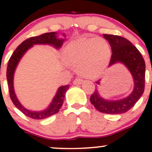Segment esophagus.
<instances>
[{
  "instance_id": "34e87169",
  "label": "esophagus",
  "mask_w": 152,
  "mask_h": 152,
  "mask_svg": "<svg viewBox=\"0 0 152 152\" xmlns=\"http://www.w3.org/2000/svg\"><path fill=\"white\" fill-rule=\"evenodd\" d=\"M83 82V79L80 77H77L74 79V84L78 85V84H81V83Z\"/></svg>"
}]
</instances>
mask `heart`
I'll list each match as a JSON object with an SVG mask.
<instances>
[{"instance_id":"heart-1","label":"heart","mask_w":152,"mask_h":152,"mask_svg":"<svg viewBox=\"0 0 152 152\" xmlns=\"http://www.w3.org/2000/svg\"><path fill=\"white\" fill-rule=\"evenodd\" d=\"M64 56L68 64L78 67L81 74L95 77L102 74L107 67L111 49L104 38H80L65 47Z\"/></svg>"}]
</instances>
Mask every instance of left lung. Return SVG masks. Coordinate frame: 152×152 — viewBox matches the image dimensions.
Here are the masks:
<instances>
[{
	"instance_id": "obj_1",
	"label": "left lung",
	"mask_w": 152,
	"mask_h": 152,
	"mask_svg": "<svg viewBox=\"0 0 152 152\" xmlns=\"http://www.w3.org/2000/svg\"><path fill=\"white\" fill-rule=\"evenodd\" d=\"M111 46L112 55L109 66L117 62L123 63L132 73L134 81L132 93L126 98L117 101H106L99 96L96 88L90 101L99 111L104 114H120L132 109L141 98L145 87V62L139 50L126 38L115 35L103 34ZM96 83L99 84V81Z\"/></svg>"
}]
</instances>
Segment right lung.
Masks as SVG:
<instances>
[{
  "mask_svg": "<svg viewBox=\"0 0 152 152\" xmlns=\"http://www.w3.org/2000/svg\"><path fill=\"white\" fill-rule=\"evenodd\" d=\"M64 41V39H58L57 38L56 33L55 32L46 33V34H41L40 36L29 38L23 41L21 44H20L17 47L16 49L14 50V52L10 56L9 61H8L6 76L8 88H9L10 98L13 102V104L15 106V107L18 108L23 114H25L28 117L34 118V119H43V118L49 117L52 115L57 114L62 106L64 98H65V94L66 91L69 88V86L68 85H65V86H61L58 88L56 95L55 96L51 104L47 109L43 111H39V112L29 111V110L25 109L20 104V102L17 99L14 89H13V74H14L17 64L26 50L30 48L31 47H32L34 44H50L56 47V48H59L62 46Z\"/></svg>",
  "mask_w": 152,
  "mask_h": 152,
  "instance_id": "add662e5",
  "label": "right lung"
}]
</instances>
